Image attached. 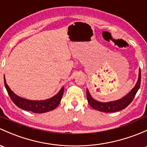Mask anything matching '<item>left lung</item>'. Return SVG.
Here are the masks:
<instances>
[{
    "instance_id": "8db88e82",
    "label": "left lung",
    "mask_w": 147,
    "mask_h": 147,
    "mask_svg": "<svg viewBox=\"0 0 147 147\" xmlns=\"http://www.w3.org/2000/svg\"><path fill=\"white\" fill-rule=\"evenodd\" d=\"M141 84V69H139V76L135 86L127 95L118 100L109 102H100L95 100L91 96L88 89H86V98L88 103L95 110L105 113H113L125 109L135 98L137 91L139 90Z\"/></svg>"
}]
</instances>
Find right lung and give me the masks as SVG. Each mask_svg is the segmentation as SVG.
Masks as SVG:
<instances>
[{
  "label": "right lung",
  "instance_id": "right-lung-1",
  "mask_svg": "<svg viewBox=\"0 0 147 147\" xmlns=\"http://www.w3.org/2000/svg\"><path fill=\"white\" fill-rule=\"evenodd\" d=\"M4 84L10 98L18 107L20 108L23 110L32 111L34 113H43L54 110L59 105L63 97V92H64V86H63L61 90L58 92V94H55L51 98L46 100H41V101H34V100H29L22 98L14 93L6 83L5 76Z\"/></svg>",
  "mask_w": 147,
  "mask_h": 147
}]
</instances>
